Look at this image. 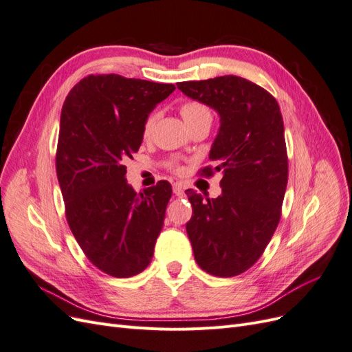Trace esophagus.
<instances>
[{
  "label": "esophagus",
  "instance_id": "34e87169",
  "mask_svg": "<svg viewBox=\"0 0 352 352\" xmlns=\"http://www.w3.org/2000/svg\"><path fill=\"white\" fill-rule=\"evenodd\" d=\"M173 192H175V195H177V197H180L184 194V186L180 185V184H176L175 186H173Z\"/></svg>",
  "mask_w": 352,
  "mask_h": 352
}]
</instances>
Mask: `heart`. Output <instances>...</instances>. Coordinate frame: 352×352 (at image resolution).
<instances>
[{
  "label": "heart",
  "mask_w": 352,
  "mask_h": 352,
  "mask_svg": "<svg viewBox=\"0 0 352 352\" xmlns=\"http://www.w3.org/2000/svg\"><path fill=\"white\" fill-rule=\"evenodd\" d=\"M179 113H180V116H182V119H184L188 129H189V127L195 126V124H199V123H204V122L210 123L211 122V111H210L207 105L204 102H201V101H186V102H184L179 107ZM155 120H157L155 114H150L146 117V120L144 123V129H142L144 138H148L153 133ZM170 167L176 170V172H180V166H177V163H172V164H170Z\"/></svg>",
  "instance_id": "1"
}]
</instances>
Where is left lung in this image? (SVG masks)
<instances>
[{
  "label": "left lung",
  "instance_id": "obj_1",
  "mask_svg": "<svg viewBox=\"0 0 352 352\" xmlns=\"http://www.w3.org/2000/svg\"><path fill=\"white\" fill-rule=\"evenodd\" d=\"M177 88L220 116L212 166L201 175L221 172V195L186 190L192 206L186 232L199 267L232 278L257 263L279 225L287 185L282 113L272 94L233 74L180 82Z\"/></svg>",
  "mask_w": 352,
  "mask_h": 352
}]
</instances>
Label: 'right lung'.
I'll return each instance as SVG.
<instances>
[{"mask_svg": "<svg viewBox=\"0 0 352 352\" xmlns=\"http://www.w3.org/2000/svg\"><path fill=\"white\" fill-rule=\"evenodd\" d=\"M172 83L89 74L63 104L56 168L66 219L79 247L101 272L131 278L150 264L172 186L160 180L136 194L126 160L138 153L144 123Z\"/></svg>", "mask_w": 352, "mask_h": 352, "instance_id": "right-lung-1", "label": "right lung"}]
</instances>
